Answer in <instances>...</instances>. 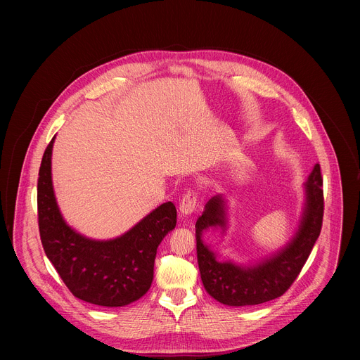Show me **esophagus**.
<instances>
[{"instance_id":"obj_1","label":"esophagus","mask_w":360,"mask_h":360,"mask_svg":"<svg viewBox=\"0 0 360 360\" xmlns=\"http://www.w3.org/2000/svg\"><path fill=\"white\" fill-rule=\"evenodd\" d=\"M198 195L196 192L193 191H188L184 198L181 199V203H179V214L181 217H191L195 210H196V205H198Z\"/></svg>"}]
</instances>
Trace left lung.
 Wrapping results in <instances>:
<instances>
[{
	"label": "left lung",
	"instance_id": "left-lung-1",
	"mask_svg": "<svg viewBox=\"0 0 360 360\" xmlns=\"http://www.w3.org/2000/svg\"><path fill=\"white\" fill-rule=\"evenodd\" d=\"M228 198L212 196L195 224L196 253L205 290L228 306L259 304L282 296L297 278L319 238L323 218V189L319 164L303 184V203L293 236L278 250L249 264L221 259V253L203 240L210 229L229 228Z\"/></svg>",
	"mask_w": 360,
	"mask_h": 360
}]
</instances>
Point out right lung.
Listing matches in <instances>:
<instances>
[{"label": "right lung", "instance_id": "add662e5", "mask_svg": "<svg viewBox=\"0 0 360 360\" xmlns=\"http://www.w3.org/2000/svg\"><path fill=\"white\" fill-rule=\"evenodd\" d=\"M46 146L38 176V224L46 258L72 295L84 302L120 307L142 297L153 279V262L162 239L176 226L172 202L160 205L125 233L112 239L88 238L64 219L53 185Z\"/></svg>", "mask_w": 360, "mask_h": 360}]
</instances>
